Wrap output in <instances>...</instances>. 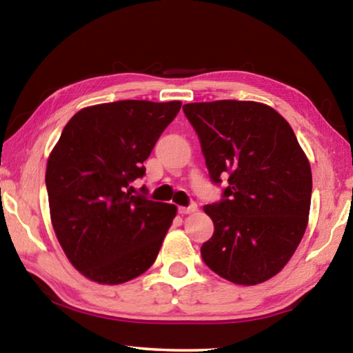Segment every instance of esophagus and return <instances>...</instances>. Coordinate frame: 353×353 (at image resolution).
<instances>
[{
	"label": "esophagus",
	"mask_w": 353,
	"mask_h": 353,
	"mask_svg": "<svg viewBox=\"0 0 353 353\" xmlns=\"http://www.w3.org/2000/svg\"><path fill=\"white\" fill-rule=\"evenodd\" d=\"M196 210H198V205L196 204H191L188 207H179V213L181 214H190V213H194Z\"/></svg>",
	"instance_id": "1"
}]
</instances>
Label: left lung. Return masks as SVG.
<instances>
[{"instance_id":"1","label":"left lung","mask_w":353,"mask_h":353,"mask_svg":"<svg viewBox=\"0 0 353 353\" xmlns=\"http://www.w3.org/2000/svg\"><path fill=\"white\" fill-rule=\"evenodd\" d=\"M183 113L199 137L223 201L205 205L214 232L202 260L236 285L266 282L283 270L305 234L312 168L288 121L255 101L190 103Z\"/></svg>"}]
</instances>
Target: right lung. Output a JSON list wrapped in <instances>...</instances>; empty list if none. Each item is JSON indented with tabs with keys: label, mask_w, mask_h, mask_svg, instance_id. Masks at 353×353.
Returning a JSON list of instances; mask_svg holds the SVG:
<instances>
[{
	"label": "right lung",
	"mask_w": 353,
	"mask_h": 353,
	"mask_svg": "<svg viewBox=\"0 0 353 353\" xmlns=\"http://www.w3.org/2000/svg\"><path fill=\"white\" fill-rule=\"evenodd\" d=\"M181 101H117L85 107L48 157L51 223L83 277L119 285L152 266L177 207L132 194L143 162L181 110Z\"/></svg>",
	"instance_id": "add662e5"
}]
</instances>
